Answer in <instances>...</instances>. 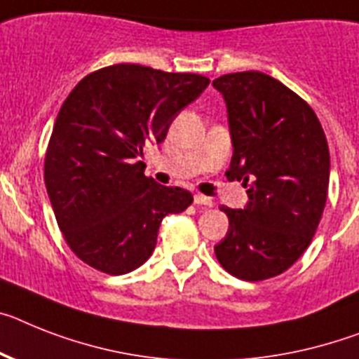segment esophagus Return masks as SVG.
Instances as JSON below:
<instances>
[{"label":"esophagus","mask_w":359,"mask_h":359,"mask_svg":"<svg viewBox=\"0 0 359 359\" xmlns=\"http://www.w3.org/2000/svg\"><path fill=\"white\" fill-rule=\"evenodd\" d=\"M194 203L195 204H201V206H213V201L210 197H206V195H201L197 194L194 197Z\"/></svg>","instance_id":"obj_1"}]
</instances>
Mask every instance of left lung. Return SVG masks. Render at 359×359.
<instances>
[{
	"label": "left lung",
	"instance_id": "left-lung-1",
	"mask_svg": "<svg viewBox=\"0 0 359 359\" xmlns=\"http://www.w3.org/2000/svg\"><path fill=\"white\" fill-rule=\"evenodd\" d=\"M213 87L233 144L226 177L250 198L243 210L222 208L230 228L215 255L237 279L263 281L296 263L318 230L330 177L327 137L312 107L264 72H231Z\"/></svg>",
	"mask_w": 359,
	"mask_h": 359
}]
</instances>
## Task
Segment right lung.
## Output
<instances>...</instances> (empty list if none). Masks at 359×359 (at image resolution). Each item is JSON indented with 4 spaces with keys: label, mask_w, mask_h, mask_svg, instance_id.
I'll return each instance as SVG.
<instances>
[{
    "label": "right lung",
    "mask_w": 359,
    "mask_h": 359,
    "mask_svg": "<svg viewBox=\"0 0 359 359\" xmlns=\"http://www.w3.org/2000/svg\"><path fill=\"white\" fill-rule=\"evenodd\" d=\"M210 83L203 74L116 63L83 78L65 98L45 153V186L69 248L122 276L153 254L162 219L194 203L188 189L144 175L147 144Z\"/></svg>",
    "instance_id": "1"
}]
</instances>
